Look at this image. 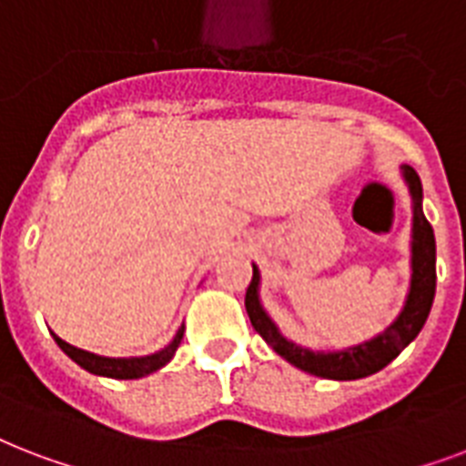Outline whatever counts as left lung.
<instances>
[{"label": "left lung", "mask_w": 466, "mask_h": 466, "mask_svg": "<svg viewBox=\"0 0 466 466\" xmlns=\"http://www.w3.org/2000/svg\"><path fill=\"white\" fill-rule=\"evenodd\" d=\"M403 179L409 184L410 199H413V236H410V289L406 297L399 319L391 326L371 338L367 342L352 345L348 350L338 352H316V350L301 348L297 342L287 340L274 320L267 316V311L259 304V272L252 265V282L245 291V309L250 316L252 328L258 330L269 348L287 362L299 367V370L323 377V380H362L374 371L384 370L391 360L399 357L406 345H409L420 328L428 320L432 299H435V236L432 226L423 216V187L416 169L403 165Z\"/></svg>", "instance_id": "1"}]
</instances>
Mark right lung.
<instances>
[{
  "label": "right lung",
  "mask_w": 466,
  "mask_h": 466,
  "mask_svg": "<svg viewBox=\"0 0 466 466\" xmlns=\"http://www.w3.org/2000/svg\"><path fill=\"white\" fill-rule=\"evenodd\" d=\"M182 335L184 326L177 330V335L172 338V342H169L167 348L157 350V352L146 357H102L95 355V352L75 348L70 342L60 340L56 333H53V338H56L57 348L63 350L72 362H77L82 370L92 371V374H99V377H111V380H140V377L153 374V371H157L160 367H165V364L175 357L177 348H179V342H182Z\"/></svg>",
  "instance_id": "obj_1"
}]
</instances>
